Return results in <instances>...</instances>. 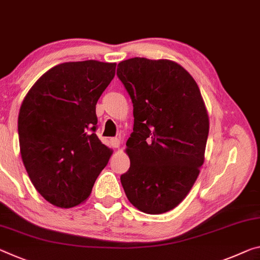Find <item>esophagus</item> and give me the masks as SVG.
Returning a JSON list of instances; mask_svg holds the SVG:
<instances>
[{"label":"esophagus","mask_w":260,"mask_h":260,"mask_svg":"<svg viewBox=\"0 0 260 260\" xmlns=\"http://www.w3.org/2000/svg\"><path fill=\"white\" fill-rule=\"evenodd\" d=\"M110 143L111 146H112L113 148H119L120 147V140H119L118 138H112L110 140Z\"/></svg>","instance_id":"1"}]
</instances>
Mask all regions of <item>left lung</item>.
I'll use <instances>...</instances> for the list:
<instances>
[{"mask_svg":"<svg viewBox=\"0 0 260 260\" xmlns=\"http://www.w3.org/2000/svg\"><path fill=\"white\" fill-rule=\"evenodd\" d=\"M117 75L134 115L123 191L139 211L169 212L191 191L205 160L209 119L199 86L170 60L133 57L118 64Z\"/></svg>","mask_w":260,"mask_h":260,"instance_id":"1","label":"left lung"}]
</instances>
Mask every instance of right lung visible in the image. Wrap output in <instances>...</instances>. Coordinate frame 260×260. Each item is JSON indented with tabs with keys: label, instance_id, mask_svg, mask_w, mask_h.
Wrapping results in <instances>:
<instances>
[{
	"label": "right lung",
	"instance_id": "1",
	"mask_svg": "<svg viewBox=\"0 0 260 260\" xmlns=\"http://www.w3.org/2000/svg\"><path fill=\"white\" fill-rule=\"evenodd\" d=\"M115 66L96 60L57 64L36 82L20 106L24 167L37 191L56 207L84 203L112 155L96 135V104Z\"/></svg>",
	"mask_w": 260,
	"mask_h": 260
}]
</instances>
